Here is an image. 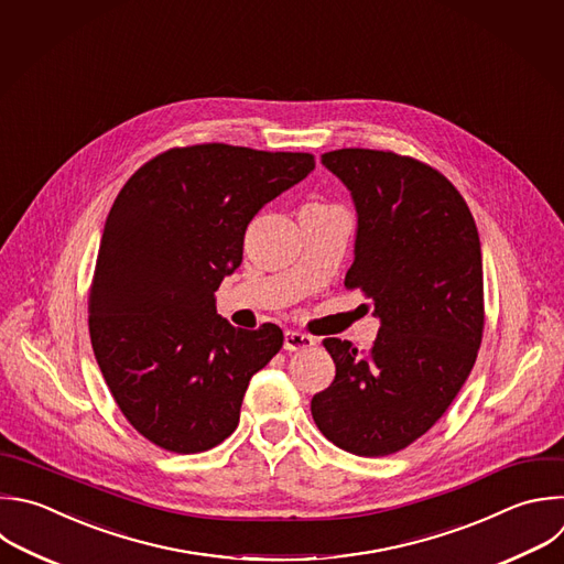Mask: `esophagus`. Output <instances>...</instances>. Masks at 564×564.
<instances>
[{
  "label": "esophagus",
  "mask_w": 564,
  "mask_h": 564,
  "mask_svg": "<svg viewBox=\"0 0 564 564\" xmlns=\"http://www.w3.org/2000/svg\"><path fill=\"white\" fill-rule=\"evenodd\" d=\"M312 345H314V338L301 332H285L283 336V347L288 351H303V349H310Z\"/></svg>",
  "instance_id": "obj_1"
}]
</instances>
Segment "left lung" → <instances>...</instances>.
Listing matches in <instances>:
<instances>
[{
  "label": "left lung",
  "instance_id": "obj_1",
  "mask_svg": "<svg viewBox=\"0 0 564 564\" xmlns=\"http://www.w3.org/2000/svg\"><path fill=\"white\" fill-rule=\"evenodd\" d=\"M321 163L356 210L354 263L381 321L369 351L325 338L332 386L312 399L327 441L356 456H388L421 438L452 405L482 338V257L474 217L434 167L383 150L343 148Z\"/></svg>",
  "mask_w": 564,
  "mask_h": 564
}]
</instances>
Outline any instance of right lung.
<instances>
[{"mask_svg":"<svg viewBox=\"0 0 564 564\" xmlns=\"http://www.w3.org/2000/svg\"><path fill=\"white\" fill-rule=\"evenodd\" d=\"M314 165L307 152L204 143L150 159L121 187L88 325L112 399L150 443L199 454L237 430L248 383L283 332L237 329L217 314L215 292L241 265L254 215Z\"/></svg>","mask_w":564,"mask_h":564,"instance_id":"1","label":"right lung"}]
</instances>
